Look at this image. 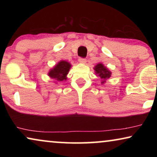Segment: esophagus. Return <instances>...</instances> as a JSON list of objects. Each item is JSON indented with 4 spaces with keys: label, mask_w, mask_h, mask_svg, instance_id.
Instances as JSON below:
<instances>
[{
    "label": "esophagus",
    "mask_w": 157,
    "mask_h": 157,
    "mask_svg": "<svg viewBox=\"0 0 157 157\" xmlns=\"http://www.w3.org/2000/svg\"><path fill=\"white\" fill-rule=\"evenodd\" d=\"M78 62H79V63H80L84 64V63H86V59H83V58H80V59H78Z\"/></svg>",
    "instance_id": "esophagus-1"
}]
</instances>
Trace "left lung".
I'll return each mask as SVG.
<instances>
[{
  "label": "left lung",
  "instance_id": "left-lung-1",
  "mask_svg": "<svg viewBox=\"0 0 157 157\" xmlns=\"http://www.w3.org/2000/svg\"><path fill=\"white\" fill-rule=\"evenodd\" d=\"M94 70H95V73L98 76H99L101 79V83H104L106 82V79L109 78L111 76V72L109 71L106 67H105L104 64L102 63H98L95 67H94Z\"/></svg>",
  "mask_w": 157,
  "mask_h": 157
}]
</instances>
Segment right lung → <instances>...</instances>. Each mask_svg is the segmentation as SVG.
<instances>
[{
	"mask_svg": "<svg viewBox=\"0 0 157 157\" xmlns=\"http://www.w3.org/2000/svg\"><path fill=\"white\" fill-rule=\"evenodd\" d=\"M71 65L66 61H61L59 62L52 69L48 72V76L51 78H53L58 82H61L67 79V76Z\"/></svg>",
	"mask_w": 157,
	"mask_h": 157,
	"instance_id": "add662e5",
	"label": "right lung"
}]
</instances>
